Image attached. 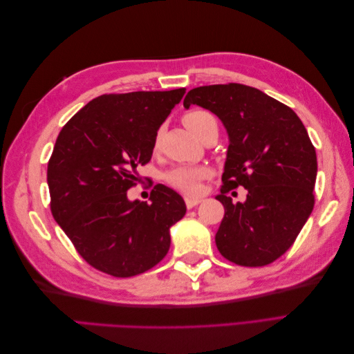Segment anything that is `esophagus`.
Here are the masks:
<instances>
[{"label":"esophagus","mask_w":354,"mask_h":354,"mask_svg":"<svg viewBox=\"0 0 354 354\" xmlns=\"http://www.w3.org/2000/svg\"><path fill=\"white\" fill-rule=\"evenodd\" d=\"M185 202H186V207L190 209V208H194V207H196V205H199V203L202 202V199H199V198H185Z\"/></svg>","instance_id":"34e87169"}]
</instances>
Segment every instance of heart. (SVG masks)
<instances>
[{
  "instance_id": "heart-1",
  "label": "heart",
  "mask_w": 354,
  "mask_h": 354,
  "mask_svg": "<svg viewBox=\"0 0 354 354\" xmlns=\"http://www.w3.org/2000/svg\"><path fill=\"white\" fill-rule=\"evenodd\" d=\"M183 122L194 133L196 137H201L208 128L217 127V121L212 113L208 111L195 109L190 111L183 116ZM159 133L155 136L153 147L158 149L159 146ZM208 176V169L205 167H178L167 174V180L171 185L181 189L186 194H198L199 183L203 177Z\"/></svg>"
}]
</instances>
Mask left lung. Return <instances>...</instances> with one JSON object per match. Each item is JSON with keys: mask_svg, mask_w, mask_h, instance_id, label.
Here are the masks:
<instances>
[{"mask_svg": "<svg viewBox=\"0 0 354 354\" xmlns=\"http://www.w3.org/2000/svg\"><path fill=\"white\" fill-rule=\"evenodd\" d=\"M198 104L218 116L229 136L221 194L224 217L216 233L229 261L260 267L285 254L313 211L316 151L297 113L263 91L242 84L190 90L186 109ZM243 185L245 203L225 194Z\"/></svg>", "mask_w": 354, "mask_h": 354, "instance_id": "obj_1", "label": "left lung"}]
</instances>
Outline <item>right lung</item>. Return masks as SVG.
<instances>
[{"instance_id":"1","label":"right lung","mask_w":354,"mask_h":354,"mask_svg":"<svg viewBox=\"0 0 354 354\" xmlns=\"http://www.w3.org/2000/svg\"><path fill=\"white\" fill-rule=\"evenodd\" d=\"M185 91L103 94L62 128L47 168L51 214L94 269L130 277L167 255L169 229L186 214L183 198L164 185L153 187L152 203L127 192Z\"/></svg>"}]
</instances>
